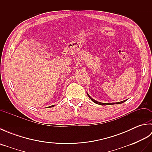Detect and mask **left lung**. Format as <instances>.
<instances>
[{
    "mask_svg": "<svg viewBox=\"0 0 152 152\" xmlns=\"http://www.w3.org/2000/svg\"><path fill=\"white\" fill-rule=\"evenodd\" d=\"M87 94H88V96H89V98L91 100V101H93V102H94L95 103H96V104H100V105H107V104H115V103H102V102H98V101H95V100H94L93 99H92L91 96H90L89 95V94L88 93H87ZM125 101H121V102H115V104H121V103H123V102H124Z\"/></svg>",
    "mask_w": 152,
    "mask_h": 152,
    "instance_id": "8db88e82",
    "label": "left lung"
}]
</instances>
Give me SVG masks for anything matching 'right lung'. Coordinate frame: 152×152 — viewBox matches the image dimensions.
<instances>
[{"label": "right lung", "instance_id": "obj_1", "mask_svg": "<svg viewBox=\"0 0 152 152\" xmlns=\"http://www.w3.org/2000/svg\"><path fill=\"white\" fill-rule=\"evenodd\" d=\"M53 106H54V105H52V106H48V108H50V107H53Z\"/></svg>", "mask_w": 152, "mask_h": 152}]
</instances>
